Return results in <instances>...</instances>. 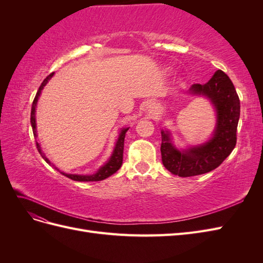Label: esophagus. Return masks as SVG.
<instances>
[{
  "instance_id": "34e87169",
  "label": "esophagus",
  "mask_w": 263,
  "mask_h": 263,
  "mask_svg": "<svg viewBox=\"0 0 263 263\" xmlns=\"http://www.w3.org/2000/svg\"><path fill=\"white\" fill-rule=\"evenodd\" d=\"M147 108H148V110H149V112H153V110H154V108H155V105H154V103H148V104H147Z\"/></svg>"
}]
</instances>
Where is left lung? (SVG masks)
Returning <instances> with one entry per match:
<instances>
[{"label":"left lung","instance_id":"1","mask_svg":"<svg viewBox=\"0 0 263 263\" xmlns=\"http://www.w3.org/2000/svg\"><path fill=\"white\" fill-rule=\"evenodd\" d=\"M187 94L209 99L216 114L212 137L203 144L179 148L170 130H161V156L166 170L181 178L208 173L225 160L236 146L240 101L229 77L217 70L209 82L193 84Z\"/></svg>","mask_w":263,"mask_h":263}]
</instances>
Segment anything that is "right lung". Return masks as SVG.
Here are the masks:
<instances>
[{
    "mask_svg": "<svg viewBox=\"0 0 263 263\" xmlns=\"http://www.w3.org/2000/svg\"><path fill=\"white\" fill-rule=\"evenodd\" d=\"M54 74V72L50 73L48 77H47L45 80L43 81L42 85L39 86V89L37 91V94L36 97L34 99V102H33V105H31V113H30V124H31V127H33V133H34V136L37 137V129H36V107H37V102L39 100V97H41L42 94V91L44 90V87L46 86V84L49 82L50 79L52 78V76ZM129 129V127H125V128H122L121 132H119V135H118V138L116 140V144H115V147H114V150L112 155H110V157L108 158V160L103 164L102 166H100V169L95 172V173H92V174H71V173H66V172H62L60 171L57 166L53 165L48 158L46 157V155L43 153L42 150V147H41V144L39 142H36L37 145V149L39 151V154H41V156L43 157L44 160L52 165L53 168L59 171L62 176H65L71 180L73 181H79V182H94V181H102L104 180L108 177L112 176V174H114L119 168H121V165L123 163V153H124V139H125V135H126V132Z\"/></svg>",
    "mask_w": 263,
    "mask_h": 263,
    "instance_id": "1",
    "label": "right lung"
}]
</instances>
